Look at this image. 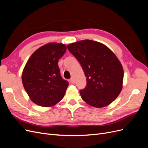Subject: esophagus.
Returning a JSON list of instances; mask_svg holds the SVG:
<instances>
[{"label": "esophagus", "instance_id": "34e87169", "mask_svg": "<svg viewBox=\"0 0 148 148\" xmlns=\"http://www.w3.org/2000/svg\"><path fill=\"white\" fill-rule=\"evenodd\" d=\"M70 82L72 83H75V81H74V79L73 77H71L70 79Z\"/></svg>", "mask_w": 148, "mask_h": 148}]
</instances>
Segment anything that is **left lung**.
<instances>
[{
    "instance_id": "obj_1",
    "label": "left lung",
    "mask_w": 148,
    "mask_h": 148,
    "mask_svg": "<svg viewBox=\"0 0 148 148\" xmlns=\"http://www.w3.org/2000/svg\"><path fill=\"white\" fill-rule=\"evenodd\" d=\"M68 50L79 60L87 85L82 99L95 108H103L117 99L123 88V68L112 51L101 43L83 40L69 44Z\"/></svg>"
}]
</instances>
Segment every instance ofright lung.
Returning a JSON list of instances; mask_svg holds the SVG:
<instances>
[{"mask_svg": "<svg viewBox=\"0 0 148 148\" xmlns=\"http://www.w3.org/2000/svg\"><path fill=\"white\" fill-rule=\"evenodd\" d=\"M66 50L65 44L48 43L34 51L27 61L22 74V83L35 104L51 107L64 97L69 84L62 78L58 62Z\"/></svg>", "mask_w": 148, "mask_h": 148, "instance_id": "add662e5", "label": "right lung"}]
</instances>
